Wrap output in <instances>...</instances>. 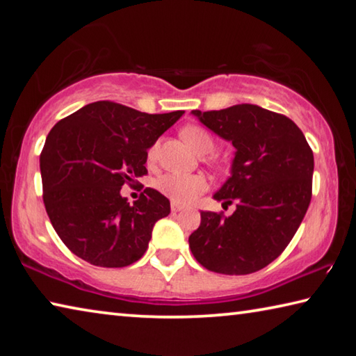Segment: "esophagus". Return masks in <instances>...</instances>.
Listing matches in <instances>:
<instances>
[{
    "label": "esophagus",
    "instance_id": "34e87169",
    "mask_svg": "<svg viewBox=\"0 0 356 356\" xmlns=\"http://www.w3.org/2000/svg\"><path fill=\"white\" fill-rule=\"evenodd\" d=\"M171 210L176 213V212H180V210H184V206H180L177 202H171Z\"/></svg>",
    "mask_w": 356,
    "mask_h": 356
}]
</instances>
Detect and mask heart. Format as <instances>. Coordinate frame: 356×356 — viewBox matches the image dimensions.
<instances>
[{
	"instance_id": "obj_1",
	"label": "heart",
	"mask_w": 356,
	"mask_h": 356,
	"mask_svg": "<svg viewBox=\"0 0 356 356\" xmlns=\"http://www.w3.org/2000/svg\"><path fill=\"white\" fill-rule=\"evenodd\" d=\"M180 135L188 143L190 146L200 154H207L213 149V138L206 129L200 125H186L182 129ZM159 146L154 144L149 149V160H154L156 156ZM159 190L165 196L170 197L172 202L177 204H191L196 201L204 191L209 188L207 179L202 174H180V172H168L161 176L156 182Z\"/></svg>"
}]
</instances>
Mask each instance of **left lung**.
<instances>
[{
  "mask_svg": "<svg viewBox=\"0 0 356 356\" xmlns=\"http://www.w3.org/2000/svg\"><path fill=\"white\" fill-rule=\"evenodd\" d=\"M236 147L231 177L213 197L236 201L231 216L201 212L188 238L193 256L210 272L248 275L273 262L309 207L314 155L297 124L257 105L191 111Z\"/></svg>",
  "mask_w": 356,
  "mask_h": 356,
  "instance_id": "left-lung-1",
  "label": "left lung"
}]
</instances>
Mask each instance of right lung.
<instances>
[{"instance_id": "obj_1", "label": "right lung", "mask_w": 356, "mask_h": 356, "mask_svg": "<svg viewBox=\"0 0 356 356\" xmlns=\"http://www.w3.org/2000/svg\"><path fill=\"white\" fill-rule=\"evenodd\" d=\"M182 114H147L102 100L51 129L40 154L44 204L75 256L108 268L143 257L154 225L171 212L170 201L146 188L130 204L120 188L147 174V149Z\"/></svg>"}]
</instances>
